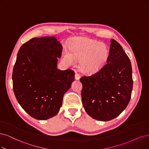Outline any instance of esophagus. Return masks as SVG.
I'll return each mask as SVG.
<instances>
[{"mask_svg":"<svg viewBox=\"0 0 149 149\" xmlns=\"http://www.w3.org/2000/svg\"><path fill=\"white\" fill-rule=\"evenodd\" d=\"M80 77V74L79 73H77V72H75V80H79Z\"/></svg>","mask_w":149,"mask_h":149,"instance_id":"34e87169","label":"esophagus"}]
</instances>
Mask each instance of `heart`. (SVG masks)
Listing matches in <instances>:
<instances>
[{
	"mask_svg": "<svg viewBox=\"0 0 149 149\" xmlns=\"http://www.w3.org/2000/svg\"><path fill=\"white\" fill-rule=\"evenodd\" d=\"M69 49L70 52H63L65 62L74 64L76 60H80V68L86 73H93L101 69L109 56L106 44L91 38H78L70 44Z\"/></svg>",
	"mask_w": 149,
	"mask_h": 149,
	"instance_id": "obj_1",
	"label": "heart"
}]
</instances>
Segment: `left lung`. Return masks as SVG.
I'll return each mask as SVG.
<instances>
[{
	"mask_svg": "<svg viewBox=\"0 0 149 149\" xmlns=\"http://www.w3.org/2000/svg\"><path fill=\"white\" fill-rule=\"evenodd\" d=\"M107 64L97 72L81 77V100L93 118L109 121L118 117L130 101L133 80L130 59L122 47L111 40Z\"/></svg>",
	"mask_w": 149,
	"mask_h": 149,
	"instance_id": "8db88e82",
	"label": "left lung"
}]
</instances>
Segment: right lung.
<instances>
[{
	"instance_id": "obj_1",
	"label": "right lung",
	"mask_w": 149,
	"mask_h": 149,
	"mask_svg": "<svg viewBox=\"0 0 149 149\" xmlns=\"http://www.w3.org/2000/svg\"><path fill=\"white\" fill-rule=\"evenodd\" d=\"M62 51L56 38L43 37L31 38L18 52L12 74L13 91L21 107L36 119L56 115L74 81L72 70L57 68Z\"/></svg>"
}]
</instances>
